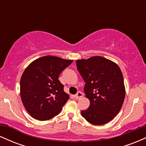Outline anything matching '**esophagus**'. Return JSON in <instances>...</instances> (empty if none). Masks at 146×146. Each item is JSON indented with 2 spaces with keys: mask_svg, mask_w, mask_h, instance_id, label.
Returning <instances> with one entry per match:
<instances>
[{
  "mask_svg": "<svg viewBox=\"0 0 146 146\" xmlns=\"http://www.w3.org/2000/svg\"><path fill=\"white\" fill-rule=\"evenodd\" d=\"M83 93H81V92L80 91H79V92H78V93H77V94L76 95H75V98L76 99V100H79V99H80V98H82L83 97Z\"/></svg>",
  "mask_w": 146,
  "mask_h": 146,
  "instance_id": "34e87169",
  "label": "esophagus"
}]
</instances>
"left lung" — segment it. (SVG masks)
I'll use <instances>...</instances> for the list:
<instances>
[{"instance_id": "left-lung-1", "label": "left lung", "mask_w": 146, "mask_h": 146, "mask_svg": "<svg viewBox=\"0 0 146 146\" xmlns=\"http://www.w3.org/2000/svg\"><path fill=\"white\" fill-rule=\"evenodd\" d=\"M77 68L86 82L84 91L90 100L81 114L93 125H103L117 116L125 99L121 71L116 63L101 56L76 61Z\"/></svg>"}]
</instances>
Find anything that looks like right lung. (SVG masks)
Listing matches in <instances>:
<instances>
[{"instance_id": "obj_1", "label": "right lung", "mask_w": 146, "mask_h": 146, "mask_svg": "<svg viewBox=\"0 0 146 146\" xmlns=\"http://www.w3.org/2000/svg\"><path fill=\"white\" fill-rule=\"evenodd\" d=\"M73 62L56 56H46L33 61L21 79V97L25 109L40 121L51 119L60 113L69 99L58 80L64 68Z\"/></svg>"}]
</instances>
